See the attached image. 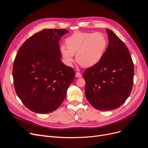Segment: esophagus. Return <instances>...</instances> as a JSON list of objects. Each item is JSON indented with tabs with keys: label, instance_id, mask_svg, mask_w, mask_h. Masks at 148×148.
Returning <instances> with one entry per match:
<instances>
[{
	"label": "esophagus",
	"instance_id": "1",
	"mask_svg": "<svg viewBox=\"0 0 148 148\" xmlns=\"http://www.w3.org/2000/svg\"><path fill=\"white\" fill-rule=\"evenodd\" d=\"M75 77H77V78H80V77H82V74L80 73L79 72H77V73H76Z\"/></svg>",
	"mask_w": 148,
	"mask_h": 148
}]
</instances>
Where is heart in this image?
Instances as JSON below:
<instances>
[{"instance_id":"b5f03b06","label":"heart","mask_w":148,"mask_h":148,"mask_svg":"<svg viewBox=\"0 0 148 148\" xmlns=\"http://www.w3.org/2000/svg\"><path fill=\"white\" fill-rule=\"evenodd\" d=\"M66 48L62 47L60 53L65 63L71 66L76 60L84 67H91L99 63L106 52L107 41L101 33H75L65 40Z\"/></svg>"}]
</instances>
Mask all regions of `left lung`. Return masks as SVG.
Returning a JSON list of instances; mask_svg holds the SVG:
<instances>
[{"instance_id": "1", "label": "left lung", "mask_w": 148, "mask_h": 148, "mask_svg": "<svg viewBox=\"0 0 148 148\" xmlns=\"http://www.w3.org/2000/svg\"><path fill=\"white\" fill-rule=\"evenodd\" d=\"M109 44L102 59L85 70V95L90 104L99 110L122 106L130 95L134 66L125 43L113 31L106 29Z\"/></svg>"}]
</instances>
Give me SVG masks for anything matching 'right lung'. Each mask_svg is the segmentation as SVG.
<instances>
[{
    "label": "right lung",
    "instance_id": "1",
    "mask_svg": "<svg viewBox=\"0 0 148 148\" xmlns=\"http://www.w3.org/2000/svg\"><path fill=\"white\" fill-rule=\"evenodd\" d=\"M65 29H44L31 36L18 51L13 65L17 96L34 112L56 110L64 101L75 71L60 60V37Z\"/></svg>",
    "mask_w": 148,
    "mask_h": 148
}]
</instances>
